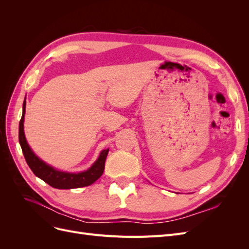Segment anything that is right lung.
Masks as SVG:
<instances>
[{
	"label": "right lung",
	"mask_w": 249,
	"mask_h": 249,
	"mask_svg": "<svg viewBox=\"0 0 249 249\" xmlns=\"http://www.w3.org/2000/svg\"><path fill=\"white\" fill-rule=\"evenodd\" d=\"M26 110V101L22 105V115L19 122L18 127V140L21 146L22 154L26 159L29 167L31 168L34 175L44 180L50 186L56 189H73V188H81L93 184L97 178H100L105 169V161L108 155L109 149H104L91 167L88 170L80 173H69L56 170L49 166L48 164L41 161L35 156L31 148L29 147L24 133V117Z\"/></svg>",
	"instance_id": "obj_1"
}]
</instances>
